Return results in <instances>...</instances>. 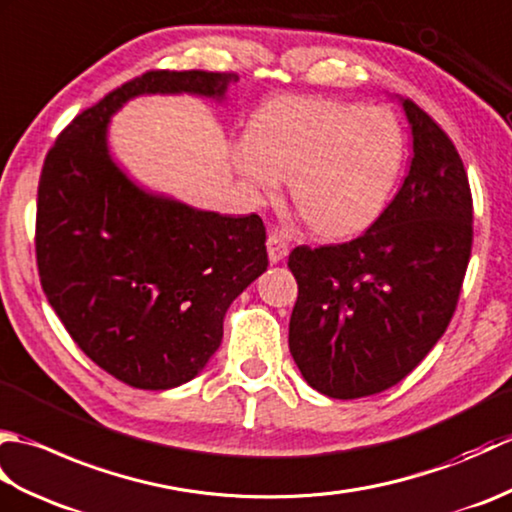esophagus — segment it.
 I'll return each mask as SVG.
<instances>
[{
    "mask_svg": "<svg viewBox=\"0 0 512 512\" xmlns=\"http://www.w3.org/2000/svg\"><path fill=\"white\" fill-rule=\"evenodd\" d=\"M266 248H268L270 264H279L288 257V242H286L284 233H277V231L270 233L266 239Z\"/></svg>",
    "mask_w": 512,
    "mask_h": 512,
    "instance_id": "esophagus-1",
    "label": "esophagus"
}]
</instances>
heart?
<instances>
[{
    "label": "heart",
    "mask_w": 512,
    "mask_h": 512,
    "mask_svg": "<svg viewBox=\"0 0 512 512\" xmlns=\"http://www.w3.org/2000/svg\"><path fill=\"white\" fill-rule=\"evenodd\" d=\"M405 154V132L385 107L279 96L250 118L233 165L253 200L270 198L290 178L301 220L323 237H345L385 211Z\"/></svg>",
    "instance_id": "b5f03b06"
}]
</instances>
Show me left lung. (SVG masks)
Wrapping results in <instances>:
<instances>
[{
    "mask_svg": "<svg viewBox=\"0 0 512 512\" xmlns=\"http://www.w3.org/2000/svg\"><path fill=\"white\" fill-rule=\"evenodd\" d=\"M413 158L396 198L345 244L288 257L299 297L288 345L321 394L352 400L400 383L453 317L473 244V200L458 149L433 118L398 99Z\"/></svg>",
    "mask_w": 512,
    "mask_h": 512,
    "instance_id": "8db88e82",
    "label": "left lung"
}]
</instances>
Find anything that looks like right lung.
Listing matches in <instances>:
<instances>
[{
  "instance_id": "obj_1",
  "label": "right lung",
  "mask_w": 512,
  "mask_h": 512,
  "mask_svg": "<svg viewBox=\"0 0 512 512\" xmlns=\"http://www.w3.org/2000/svg\"><path fill=\"white\" fill-rule=\"evenodd\" d=\"M233 72L151 70L63 129L37 191V266L50 306L74 343L138 389L198 376L222 343L231 303L268 266L259 215L202 211L147 191L116 165L112 116L149 94L222 103Z\"/></svg>"
}]
</instances>
